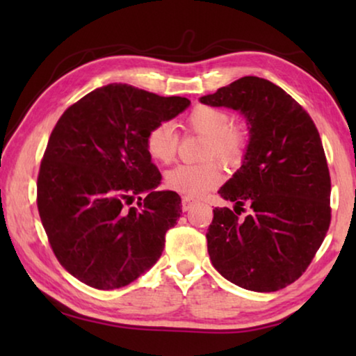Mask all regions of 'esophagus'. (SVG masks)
Masks as SVG:
<instances>
[{
    "mask_svg": "<svg viewBox=\"0 0 356 356\" xmlns=\"http://www.w3.org/2000/svg\"><path fill=\"white\" fill-rule=\"evenodd\" d=\"M195 204H196V201L193 200V197H188V196L182 197V210H184V212L190 210L193 206H195Z\"/></svg>",
    "mask_w": 356,
    "mask_h": 356,
    "instance_id": "esophagus-1",
    "label": "esophagus"
}]
</instances>
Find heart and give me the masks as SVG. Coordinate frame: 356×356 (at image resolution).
Segmentation results:
<instances>
[{"mask_svg":"<svg viewBox=\"0 0 356 356\" xmlns=\"http://www.w3.org/2000/svg\"><path fill=\"white\" fill-rule=\"evenodd\" d=\"M231 114L226 110L209 105H197L186 114L184 127L206 136L204 159H216L226 166L242 163L248 147V135L238 124H231ZM144 146L150 159L159 163H171L176 156L179 135L171 122H160L147 131ZM222 179L220 166L215 161L201 165H177L166 172L168 188L180 195L196 197L218 186Z\"/></svg>","mask_w":356,"mask_h":356,"instance_id":"obj_1","label":"heart"}]
</instances>
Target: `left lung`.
I'll list each match as a JSON object with an SVG mask.
<instances>
[{
	"label": "left lung",
	"instance_id": "obj_1",
	"mask_svg": "<svg viewBox=\"0 0 356 356\" xmlns=\"http://www.w3.org/2000/svg\"><path fill=\"white\" fill-rule=\"evenodd\" d=\"M240 111L250 125L243 165L220 188L234 210L213 209L207 250L227 281L254 292L292 284L321 248L331 221V180L316 124L284 89L243 76L201 97ZM248 203L252 212L238 215Z\"/></svg>",
	"mask_w": 356,
	"mask_h": 356
}]
</instances>
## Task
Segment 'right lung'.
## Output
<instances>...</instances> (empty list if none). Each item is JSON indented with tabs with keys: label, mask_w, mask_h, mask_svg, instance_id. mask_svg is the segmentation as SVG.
Instances as JSON below:
<instances>
[{
	"label": "right lung",
	"mask_w": 356,
	"mask_h": 356,
	"mask_svg": "<svg viewBox=\"0 0 356 356\" xmlns=\"http://www.w3.org/2000/svg\"><path fill=\"white\" fill-rule=\"evenodd\" d=\"M188 105L113 83L59 118L40 163L38 209L59 264L84 284L124 287L159 261L182 202L177 193L155 191L161 174L144 140Z\"/></svg>",
	"instance_id": "1"
}]
</instances>
